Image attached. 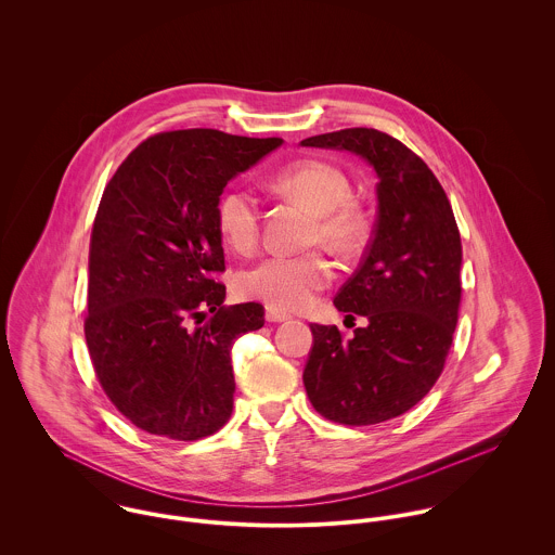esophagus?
Returning <instances> with one entry per match:
<instances>
[{
    "mask_svg": "<svg viewBox=\"0 0 555 555\" xmlns=\"http://www.w3.org/2000/svg\"><path fill=\"white\" fill-rule=\"evenodd\" d=\"M264 318L269 320V322H284V320H288L291 314H286V312H282V310H275V308H269L267 306V310H264Z\"/></svg>",
    "mask_w": 555,
    "mask_h": 555,
    "instance_id": "1",
    "label": "esophagus"
}]
</instances>
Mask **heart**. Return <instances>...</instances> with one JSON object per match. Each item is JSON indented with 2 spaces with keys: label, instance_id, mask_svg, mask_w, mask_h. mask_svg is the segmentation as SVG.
I'll return each instance as SVG.
<instances>
[{
  "label": "heart",
  "instance_id": "obj_1",
  "mask_svg": "<svg viewBox=\"0 0 555 555\" xmlns=\"http://www.w3.org/2000/svg\"><path fill=\"white\" fill-rule=\"evenodd\" d=\"M275 188L301 201L317 220L310 231L312 243H324L339 256H352L367 235L363 211L350 201V179L341 168L324 159H299L282 168ZM216 224L222 238L241 254L256 247L260 237V209L247 188H229L216 205ZM333 280V267L318 249L306 254H273L241 273L237 291L269 308L293 312L314 304L318 293Z\"/></svg>",
  "mask_w": 555,
  "mask_h": 555
}]
</instances>
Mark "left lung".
Segmentation results:
<instances>
[{
    "mask_svg": "<svg viewBox=\"0 0 555 555\" xmlns=\"http://www.w3.org/2000/svg\"><path fill=\"white\" fill-rule=\"evenodd\" d=\"M346 150L378 175V218L354 275L333 304L367 318L352 337L310 324L304 385L318 414L376 425L408 412L440 378L460 317L462 238L451 203L427 164L387 132L346 128L301 141Z\"/></svg>",
    "mask_w": 555,
    "mask_h": 555,
    "instance_id": "obj_1",
    "label": "left lung"
}]
</instances>
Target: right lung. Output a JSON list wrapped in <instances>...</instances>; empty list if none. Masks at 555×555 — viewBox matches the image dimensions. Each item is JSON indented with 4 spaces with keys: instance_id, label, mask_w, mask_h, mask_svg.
<instances>
[{
    "instance_id": "obj_1",
    "label": "right lung",
    "mask_w": 555,
    "mask_h": 555,
    "mask_svg": "<svg viewBox=\"0 0 555 555\" xmlns=\"http://www.w3.org/2000/svg\"><path fill=\"white\" fill-rule=\"evenodd\" d=\"M280 145L209 128L159 132L104 188L85 339L100 387L147 434L192 442L231 418V348L264 324V310L224 306L216 205L235 175Z\"/></svg>"
}]
</instances>
